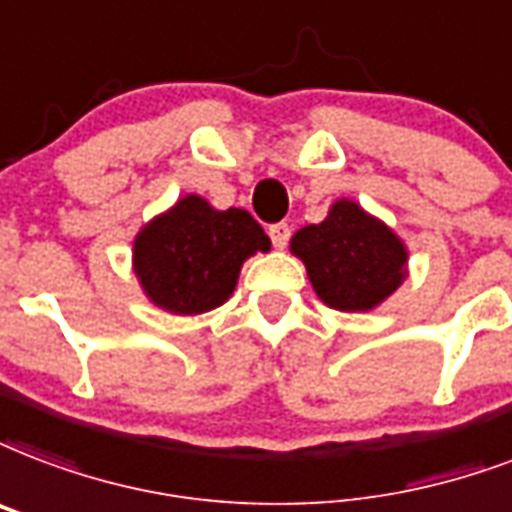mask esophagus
I'll use <instances>...</instances> for the list:
<instances>
[{"label":"esophagus","mask_w":512,"mask_h":512,"mask_svg":"<svg viewBox=\"0 0 512 512\" xmlns=\"http://www.w3.org/2000/svg\"><path fill=\"white\" fill-rule=\"evenodd\" d=\"M268 236H271L273 247L284 249L287 247V241H290V225H287V222H276V225L268 228Z\"/></svg>","instance_id":"1"}]
</instances>
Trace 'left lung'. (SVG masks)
<instances>
[{
	"instance_id": "obj_1",
	"label": "left lung",
	"mask_w": 512,
	"mask_h": 512,
	"mask_svg": "<svg viewBox=\"0 0 512 512\" xmlns=\"http://www.w3.org/2000/svg\"><path fill=\"white\" fill-rule=\"evenodd\" d=\"M290 249L306 265L314 292L335 311L381 306L408 273L403 239L349 198L335 201L319 225L300 228Z\"/></svg>"
}]
</instances>
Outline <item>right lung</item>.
I'll use <instances>...</instances> for the list:
<instances>
[{
  "instance_id": "1",
  "label": "right lung",
  "mask_w": 512,
  "mask_h": 512,
  "mask_svg": "<svg viewBox=\"0 0 512 512\" xmlns=\"http://www.w3.org/2000/svg\"><path fill=\"white\" fill-rule=\"evenodd\" d=\"M268 249L271 239L249 212H220L201 195H185L139 230L134 273L155 306L193 317L222 306L244 260Z\"/></svg>"
}]
</instances>
